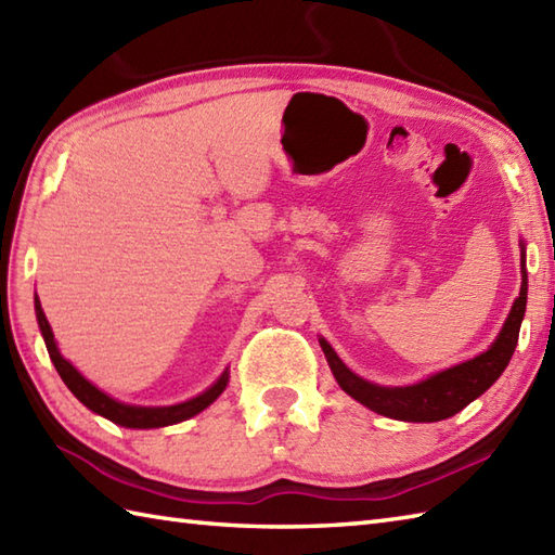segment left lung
Masks as SVG:
<instances>
[{
  "label": "left lung",
  "mask_w": 555,
  "mask_h": 555,
  "mask_svg": "<svg viewBox=\"0 0 555 555\" xmlns=\"http://www.w3.org/2000/svg\"><path fill=\"white\" fill-rule=\"evenodd\" d=\"M520 271L522 284L520 296L515 298L513 308L508 312V320L503 322L496 340L485 350L475 356L473 360H465L453 367L436 372L427 379L410 386H382L362 379L352 370L346 367V362L336 356V350L320 338V346L326 356L328 367L334 372V379L344 391L356 398L358 403L370 408L376 415L403 420V422H441L446 417L457 415L460 410L467 408L475 398H479L487 388L499 379L517 346V336H520L522 317L527 308V253L522 243L520 253Z\"/></svg>",
  "instance_id": "1"
}]
</instances>
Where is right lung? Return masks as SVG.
Returning <instances> with one entry per match:
<instances>
[{
	"instance_id": "right-lung-1",
	"label": "right lung",
	"mask_w": 555,
	"mask_h": 555,
	"mask_svg": "<svg viewBox=\"0 0 555 555\" xmlns=\"http://www.w3.org/2000/svg\"><path fill=\"white\" fill-rule=\"evenodd\" d=\"M35 317H38V326L40 334L44 338L47 352L54 362V367L62 376L64 384L68 386V391L74 393L82 405L88 410L95 412V415L107 417L109 422L119 424V427H128V429H157V427H169V424H179L183 420L195 417L197 412H203L205 408H209L215 400L223 393V388L229 384V367L221 372L219 379L211 384L209 388H205L203 393H197L195 398H188L183 403L176 405H131V403H121V400L112 398L109 393L100 391V388L88 382L74 364H70L62 352H59V346L52 334V326L47 322V317L42 312L40 298L35 296Z\"/></svg>"
}]
</instances>
